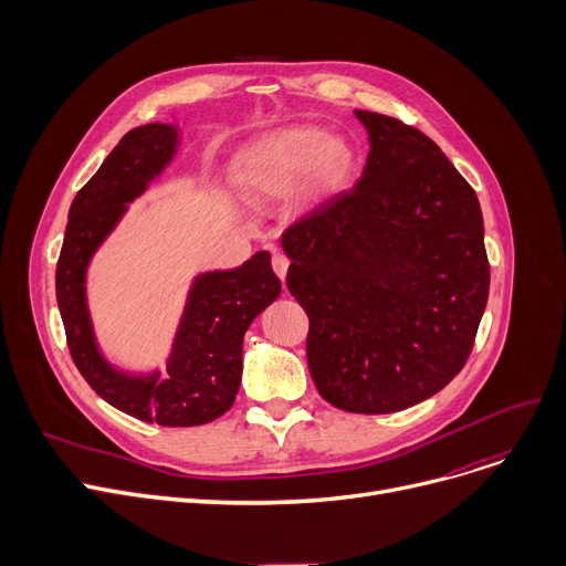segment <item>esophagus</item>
I'll list each match as a JSON object with an SVG mask.
<instances>
[{"label":"esophagus","mask_w":566,"mask_h":566,"mask_svg":"<svg viewBox=\"0 0 566 566\" xmlns=\"http://www.w3.org/2000/svg\"><path fill=\"white\" fill-rule=\"evenodd\" d=\"M273 271L277 273V277L284 282L286 271H289V259L284 254H273Z\"/></svg>","instance_id":"esophagus-1"}]
</instances>
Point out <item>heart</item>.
Segmentation results:
<instances>
[{
    "label": "heart",
    "mask_w": 566,
    "mask_h": 566,
    "mask_svg": "<svg viewBox=\"0 0 566 566\" xmlns=\"http://www.w3.org/2000/svg\"><path fill=\"white\" fill-rule=\"evenodd\" d=\"M310 171L318 192H337L353 171L350 146L323 128L291 130L248 154L238 184L252 197L271 199L293 190Z\"/></svg>",
    "instance_id": "heart-1"
}]
</instances>
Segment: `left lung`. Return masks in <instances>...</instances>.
Returning <instances> with one entry per match:
<instances>
[{"instance_id": "8db88e82", "label": "left lung", "mask_w": 566, "mask_h": 566, "mask_svg": "<svg viewBox=\"0 0 566 566\" xmlns=\"http://www.w3.org/2000/svg\"><path fill=\"white\" fill-rule=\"evenodd\" d=\"M360 181L282 233L286 286L310 316L318 395L385 415L440 392L465 365L489 301L478 195L438 144L378 112Z\"/></svg>"}]
</instances>
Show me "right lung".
<instances>
[{"instance_id": "1", "label": "right lung", "mask_w": 566, "mask_h": 566, "mask_svg": "<svg viewBox=\"0 0 566 566\" xmlns=\"http://www.w3.org/2000/svg\"><path fill=\"white\" fill-rule=\"evenodd\" d=\"M174 151L171 126L133 128L75 195L56 261V305L71 358L98 397L148 424L199 427L233 406L241 388L245 331L282 291L271 254L256 252L233 271L203 273L195 280L165 378L128 376L103 358L84 293L88 259L126 213V203L146 190Z\"/></svg>"}]
</instances>
